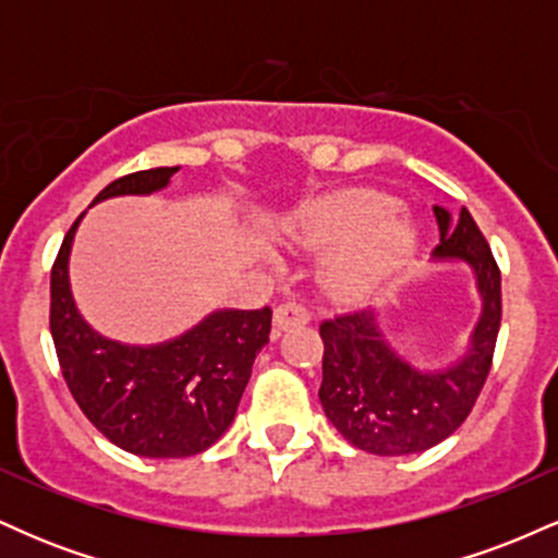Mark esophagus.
<instances>
[{"label": "esophagus", "instance_id": "obj_1", "mask_svg": "<svg viewBox=\"0 0 558 558\" xmlns=\"http://www.w3.org/2000/svg\"><path fill=\"white\" fill-rule=\"evenodd\" d=\"M310 319H312L310 310L296 304V301H286V304H280L272 315L275 332H283L288 328H299V325H306Z\"/></svg>", "mask_w": 558, "mask_h": 558}]
</instances>
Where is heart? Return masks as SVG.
Listing matches in <instances>:
<instances>
[{
	"instance_id": "obj_1",
	"label": "heart",
	"mask_w": 558,
	"mask_h": 558,
	"mask_svg": "<svg viewBox=\"0 0 558 558\" xmlns=\"http://www.w3.org/2000/svg\"><path fill=\"white\" fill-rule=\"evenodd\" d=\"M396 209L399 202L380 191L343 189L296 209L286 233L304 246H338L325 283L338 299L364 301L393 283L417 248V230Z\"/></svg>"
}]
</instances>
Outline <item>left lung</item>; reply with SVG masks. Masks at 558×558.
<instances>
[{
    "label": "left lung",
    "instance_id": "left-lung-1",
    "mask_svg": "<svg viewBox=\"0 0 558 558\" xmlns=\"http://www.w3.org/2000/svg\"><path fill=\"white\" fill-rule=\"evenodd\" d=\"M433 213L440 230L435 257L464 259L483 296V317L462 360L444 373H420L388 349L373 312H345L319 325L325 414L351 446L377 457L425 451L470 417L501 328V270L483 230L464 207L453 222L446 209Z\"/></svg>",
    "mask_w": 558,
    "mask_h": 558
}]
</instances>
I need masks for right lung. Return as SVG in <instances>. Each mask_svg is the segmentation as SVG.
Returning <instances> with one entry per match:
<instances>
[{"label": "right lung", "instance_id": "1", "mask_svg": "<svg viewBox=\"0 0 558 558\" xmlns=\"http://www.w3.org/2000/svg\"><path fill=\"white\" fill-rule=\"evenodd\" d=\"M178 168H151L118 178L94 202L165 189ZM78 220L52 265L49 330L62 377L88 422L123 451L149 459L202 453L228 430L270 341L272 310L215 312L194 330L162 345H123L83 323L70 296L68 257Z\"/></svg>", "mask_w": 558, "mask_h": 558}]
</instances>
